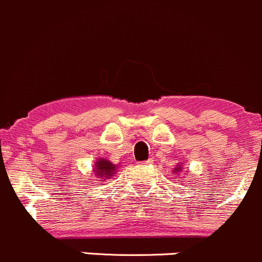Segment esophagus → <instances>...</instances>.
<instances>
[{
    "label": "esophagus",
    "instance_id": "1",
    "mask_svg": "<svg viewBox=\"0 0 262 262\" xmlns=\"http://www.w3.org/2000/svg\"><path fill=\"white\" fill-rule=\"evenodd\" d=\"M152 163V160H147V161H142V162H139V165L141 166H148Z\"/></svg>",
    "mask_w": 262,
    "mask_h": 262
}]
</instances>
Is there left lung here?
<instances>
[{"label":"left lung","mask_w":262,"mask_h":262,"mask_svg":"<svg viewBox=\"0 0 262 262\" xmlns=\"http://www.w3.org/2000/svg\"><path fill=\"white\" fill-rule=\"evenodd\" d=\"M172 171H173V173H179V172H181V171H182V167L180 165H178L175 168H173Z\"/></svg>","instance_id":"1"}]
</instances>
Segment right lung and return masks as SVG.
Returning a JSON list of instances; mask_svg holds the SVG:
<instances>
[{
	"mask_svg": "<svg viewBox=\"0 0 262 262\" xmlns=\"http://www.w3.org/2000/svg\"><path fill=\"white\" fill-rule=\"evenodd\" d=\"M94 171L96 176H100V179L105 180V179H110L112 176H114L116 166L110 161L105 160V158H99V161L95 162Z\"/></svg>",
	"mask_w": 262,
	"mask_h": 262,
	"instance_id": "add662e5",
	"label": "right lung"
}]
</instances>
